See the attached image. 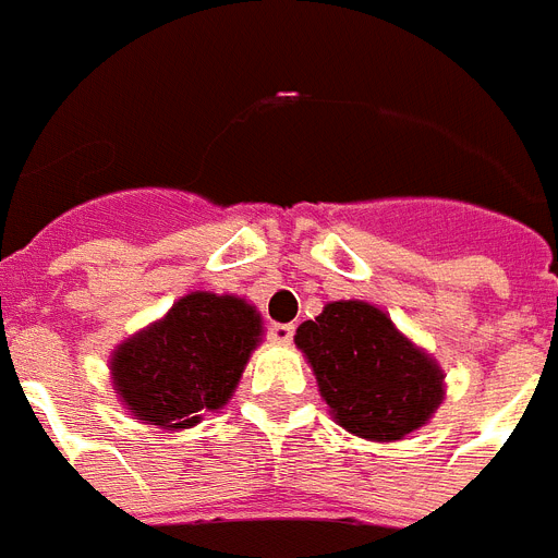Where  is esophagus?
I'll return each instance as SVG.
<instances>
[{
    "label": "esophagus",
    "mask_w": 558,
    "mask_h": 558,
    "mask_svg": "<svg viewBox=\"0 0 558 558\" xmlns=\"http://www.w3.org/2000/svg\"><path fill=\"white\" fill-rule=\"evenodd\" d=\"M267 340L279 342V345H284V342H291L293 340V325H288V323H270V325H267Z\"/></svg>",
    "instance_id": "34e87169"
}]
</instances>
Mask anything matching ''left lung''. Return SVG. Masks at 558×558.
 <instances>
[{
  "mask_svg": "<svg viewBox=\"0 0 558 558\" xmlns=\"http://www.w3.org/2000/svg\"><path fill=\"white\" fill-rule=\"evenodd\" d=\"M325 403L360 438L400 440L429 421L444 398V374L414 349L380 307L331 302L296 328Z\"/></svg>",
  "mask_w": 558,
  "mask_h": 558,
  "instance_id": "left-lung-1",
  "label": "left lung"
}]
</instances>
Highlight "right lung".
Masks as SVG:
<instances>
[{
    "label": "right lung",
    "mask_w": 558,
    "mask_h": 558,
    "mask_svg": "<svg viewBox=\"0 0 558 558\" xmlns=\"http://www.w3.org/2000/svg\"><path fill=\"white\" fill-rule=\"evenodd\" d=\"M258 337L262 323L247 302L190 293L114 351L118 395L137 421L186 429L202 421V412L227 403Z\"/></svg>",
    "instance_id": "add662e5"
}]
</instances>
